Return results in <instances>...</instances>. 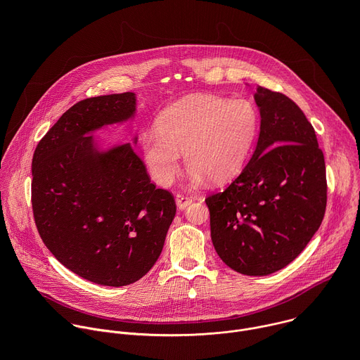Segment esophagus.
<instances>
[{
	"label": "esophagus",
	"mask_w": 360,
	"mask_h": 360,
	"mask_svg": "<svg viewBox=\"0 0 360 360\" xmlns=\"http://www.w3.org/2000/svg\"><path fill=\"white\" fill-rule=\"evenodd\" d=\"M175 199H176V205H178V208H179V210H185L189 203H192V200H193V196H191V195H186V193H181V192H178Z\"/></svg>",
	"instance_id": "esophagus-1"
}]
</instances>
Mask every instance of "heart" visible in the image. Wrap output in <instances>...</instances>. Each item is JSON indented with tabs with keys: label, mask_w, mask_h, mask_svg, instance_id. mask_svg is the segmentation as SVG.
<instances>
[{
	"label": "heart",
	"mask_w": 360,
	"mask_h": 360,
	"mask_svg": "<svg viewBox=\"0 0 360 360\" xmlns=\"http://www.w3.org/2000/svg\"><path fill=\"white\" fill-rule=\"evenodd\" d=\"M256 131L258 117L248 101L191 95L160 115L155 131L142 135V157L150 176L161 185L178 174L179 152L192 182L208 178L225 184L242 172Z\"/></svg>",
	"instance_id": "1"
}]
</instances>
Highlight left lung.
<instances>
[{"label": "left lung", "mask_w": 360, "mask_h": 360, "mask_svg": "<svg viewBox=\"0 0 360 360\" xmlns=\"http://www.w3.org/2000/svg\"><path fill=\"white\" fill-rule=\"evenodd\" d=\"M261 132L240 175L210 195L211 238L233 271L265 276L289 265L319 229L326 210L323 152L312 124L281 92L258 88Z\"/></svg>", "instance_id": "8db88e82"}]
</instances>
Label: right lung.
Listing matches in <instances>:
<instances>
[{
	"instance_id": "add662e5",
	"label": "right lung",
	"mask_w": 360,
	"mask_h": 360,
	"mask_svg": "<svg viewBox=\"0 0 360 360\" xmlns=\"http://www.w3.org/2000/svg\"><path fill=\"white\" fill-rule=\"evenodd\" d=\"M134 112L132 92L82 99L32 157L31 202L42 242L65 268L104 286L146 275L176 214L174 195L150 182L131 143L99 152L89 135Z\"/></svg>"
}]
</instances>
